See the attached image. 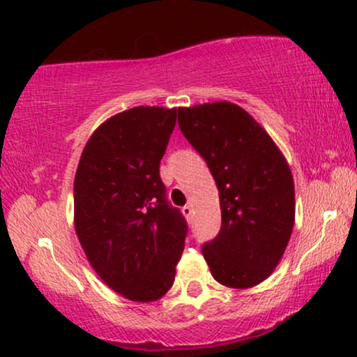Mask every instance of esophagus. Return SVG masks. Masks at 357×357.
I'll list each match as a JSON object with an SVG mask.
<instances>
[{
	"mask_svg": "<svg viewBox=\"0 0 357 357\" xmlns=\"http://www.w3.org/2000/svg\"><path fill=\"white\" fill-rule=\"evenodd\" d=\"M182 213L185 216H187V220H192V216H193V206L192 205H185L183 208H182Z\"/></svg>",
	"mask_w": 357,
	"mask_h": 357,
	"instance_id": "esophagus-1",
	"label": "esophagus"
}]
</instances>
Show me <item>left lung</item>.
I'll return each mask as SVG.
<instances>
[{
	"instance_id": "8db88e82",
	"label": "left lung",
	"mask_w": 357,
	"mask_h": 357,
	"mask_svg": "<svg viewBox=\"0 0 357 357\" xmlns=\"http://www.w3.org/2000/svg\"><path fill=\"white\" fill-rule=\"evenodd\" d=\"M178 126L220 193L221 229L202 249L211 275L231 289L261 284L280 262L295 223L294 178L284 154L246 109L229 101L178 108Z\"/></svg>"
}]
</instances>
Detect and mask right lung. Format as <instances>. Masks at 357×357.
<instances>
[{
	"label": "right lung",
	"mask_w": 357,
	"mask_h": 357,
	"mask_svg": "<svg viewBox=\"0 0 357 357\" xmlns=\"http://www.w3.org/2000/svg\"><path fill=\"white\" fill-rule=\"evenodd\" d=\"M177 108L136 106L96 128L73 183V223L88 262L109 289L154 302L174 285L187 221L169 205L159 165Z\"/></svg>",
	"instance_id": "add662e5"
}]
</instances>
